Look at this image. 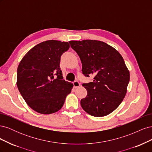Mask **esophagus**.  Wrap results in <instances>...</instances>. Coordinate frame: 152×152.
Here are the masks:
<instances>
[{
  "label": "esophagus",
  "mask_w": 152,
  "mask_h": 152,
  "mask_svg": "<svg viewBox=\"0 0 152 152\" xmlns=\"http://www.w3.org/2000/svg\"><path fill=\"white\" fill-rule=\"evenodd\" d=\"M73 86H74L75 88H77V87H79L80 86V84L79 83V82L77 80L73 82Z\"/></svg>",
  "instance_id": "esophagus-1"
}]
</instances>
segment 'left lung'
I'll return each mask as SVG.
<instances>
[{
	"instance_id": "8db88e82",
	"label": "left lung",
	"mask_w": 152,
	"mask_h": 152,
	"mask_svg": "<svg viewBox=\"0 0 152 152\" xmlns=\"http://www.w3.org/2000/svg\"><path fill=\"white\" fill-rule=\"evenodd\" d=\"M69 43L80 57L82 73L94 76L93 82L83 84L87 94L80 101L82 108L92 116L108 115L121 104L127 93L130 73L122 56L102 41L70 40Z\"/></svg>"
}]
</instances>
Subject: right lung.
Segmentation results:
<instances>
[{
    "mask_svg": "<svg viewBox=\"0 0 152 152\" xmlns=\"http://www.w3.org/2000/svg\"><path fill=\"white\" fill-rule=\"evenodd\" d=\"M69 48L68 42L46 40L32 48L21 60L17 70V87L34 111L44 115L58 112L71 93L73 85L63 79L59 66L61 56Z\"/></svg>",
    "mask_w": 152,
    "mask_h": 152,
    "instance_id": "right-lung-1",
    "label": "right lung"
}]
</instances>
